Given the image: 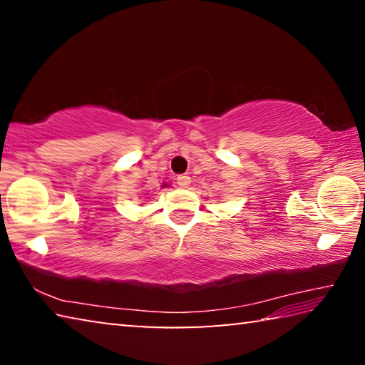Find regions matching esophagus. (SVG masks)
<instances>
[{
	"instance_id": "34e87169",
	"label": "esophagus",
	"mask_w": 365,
	"mask_h": 365,
	"mask_svg": "<svg viewBox=\"0 0 365 365\" xmlns=\"http://www.w3.org/2000/svg\"><path fill=\"white\" fill-rule=\"evenodd\" d=\"M190 183H191V178L188 175H178L177 177V185L180 188H187Z\"/></svg>"
}]
</instances>
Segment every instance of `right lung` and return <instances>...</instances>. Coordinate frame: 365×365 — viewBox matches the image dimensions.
<instances>
[{"label":"right lung","mask_w":365,"mask_h":365,"mask_svg":"<svg viewBox=\"0 0 365 365\" xmlns=\"http://www.w3.org/2000/svg\"><path fill=\"white\" fill-rule=\"evenodd\" d=\"M165 187H169V183H163V185H160V188H165Z\"/></svg>","instance_id":"1"}]
</instances>
